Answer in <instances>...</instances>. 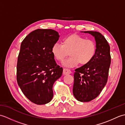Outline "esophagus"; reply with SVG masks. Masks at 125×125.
Wrapping results in <instances>:
<instances>
[{
  "label": "esophagus",
  "instance_id": "1",
  "mask_svg": "<svg viewBox=\"0 0 125 125\" xmlns=\"http://www.w3.org/2000/svg\"><path fill=\"white\" fill-rule=\"evenodd\" d=\"M71 70L67 68H64L63 69V75H67V74H70L71 73Z\"/></svg>",
  "mask_w": 125,
  "mask_h": 125
}]
</instances>
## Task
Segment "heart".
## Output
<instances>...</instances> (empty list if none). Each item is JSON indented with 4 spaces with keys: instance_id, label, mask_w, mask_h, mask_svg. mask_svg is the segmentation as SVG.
I'll return each mask as SVG.
<instances>
[{
    "instance_id": "obj_1",
    "label": "heart",
    "mask_w": 125,
    "mask_h": 125,
    "mask_svg": "<svg viewBox=\"0 0 125 125\" xmlns=\"http://www.w3.org/2000/svg\"><path fill=\"white\" fill-rule=\"evenodd\" d=\"M97 47L91 39H86L77 34L65 36L62 44L56 42L52 47V52L58 61H62L70 52L71 56L63 62V65L69 68L77 65L79 63L84 65L89 63L94 58Z\"/></svg>"
}]
</instances>
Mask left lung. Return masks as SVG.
Wrapping results in <instances>:
<instances>
[{
  "label": "left lung",
  "instance_id": "obj_1",
  "mask_svg": "<svg viewBox=\"0 0 125 125\" xmlns=\"http://www.w3.org/2000/svg\"><path fill=\"white\" fill-rule=\"evenodd\" d=\"M84 32L94 37L97 50L91 62L75 70L73 94L79 102H88L97 97L106 84L111 58L110 46L102 34Z\"/></svg>",
  "mask_w": 125,
  "mask_h": 125
}]
</instances>
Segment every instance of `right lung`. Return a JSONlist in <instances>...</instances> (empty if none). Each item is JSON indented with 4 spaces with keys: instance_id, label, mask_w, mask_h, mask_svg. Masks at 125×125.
Returning a JSON list of instances; mask_svg holds the SVG:
<instances>
[{
    "instance_id": "add662e5",
    "label": "right lung",
    "mask_w": 125,
    "mask_h": 125,
    "mask_svg": "<svg viewBox=\"0 0 125 125\" xmlns=\"http://www.w3.org/2000/svg\"><path fill=\"white\" fill-rule=\"evenodd\" d=\"M52 29H38L23 39L17 67V80L23 94L37 105L48 103L53 97L52 86L62 75L52 52L59 39Z\"/></svg>"
}]
</instances>
